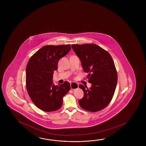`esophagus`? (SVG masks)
Listing matches in <instances>:
<instances>
[{"label":"esophagus","instance_id":"1","mask_svg":"<svg viewBox=\"0 0 146 146\" xmlns=\"http://www.w3.org/2000/svg\"><path fill=\"white\" fill-rule=\"evenodd\" d=\"M70 86H71V88L72 90H75V89L78 88L79 85H78V84L76 83V82H71V83L70 84Z\"/></svg>","mask_w":146,"mask_h":146}]
</instances>
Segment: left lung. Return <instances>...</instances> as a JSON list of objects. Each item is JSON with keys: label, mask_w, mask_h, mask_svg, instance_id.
I'll return each instance as SVG.
<instances>
[{"label": "left lung", "mask_w": 146, "mask_h": 146, "mask_svg": "<svg viewBox=\"0 0 146 146\" xmlns=\"http://www.w3.org/2000/svg\"><path fill=\"white\" fill-rule=\"evenodd\" d=\"M72 49L79 58L84 72L88 75L90 88L80 84L84 97L78 102L85 110L96 112L106 108L116 88L117 75L112 57L107 51L94 44H74Z\"/></svg>", "instance_id": "1"}]
</instances>
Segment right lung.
I'll return each instance as SVG.
<instances>
[{
  "mask_svg": "<svg viewBox=\"0 0 146 146\" xmlns=\"http://www.w3.org/2000/svg\"><path fill=\"white\" fill-rule=\"evenodd\" d=\"M71 49V45H46L30 58L26 68V86L29 96L36 107L46 112L60 109L62 98L69 91L70 84L65 81L55 86L53 74L58 62Z\"/></svg>",
  "mask_w": 146,
  "mask_h": 146,
  "instance_id": "add662e5",
  "label": "right lung"
}]
</instances>
